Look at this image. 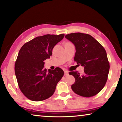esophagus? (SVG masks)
<instances>
[{
	"mask_svg": "<svg viewBox=\"0 0 122 122\" xmlns=\"http://www.w3.org/2000/svg\"><path fill=\"white\" fill-rule=\"evenodd\" d=\"M69 75V73L67 71H65V72H64V75L65 76H68Z\"/></svg>",
	"mask_w": 122,
	"mask_h": 122,
	"instance_id": "34e87169",
	"label": "esophagus"
}]
</instances>
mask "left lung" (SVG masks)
I'll return each instance as SVG.
<instances>
[{
	"instance_id": "obj_1",
	"label": "left lung",
	"mask_w": 122,
	"mask_h": 122,
	"mask_svg": "<svg viewBox=\"0 0 122 122\" xmlns=\"http://www.w3.org/2000/svg\"><path fill=\"white\" fill-rule=\"evenodd\" d=\"M65 38L75 45L74 61L83 66L84 74L69 72L75 82L71 89L78 95L90 97L100 92L106 85L110 65L104 47L90 35L82 33L67 34Z\"/></svg>"
}]
</instances>
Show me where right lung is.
<instances>
[{"instance_id":"obj_1","label":"right lung","mask_w":122,"mask_h":122,"mask_svg":"<svg viewBox=\"0 0 122 122\" xmlns=\"http://www.w3.org/2000/svg\"><path fill=\"white\" fill-rule=\"evenodd\" d=\"M65 34H46L38 36L25 44L16 58L14 71L18 86L29 100L41 101L50 97L57 83L64 75L59 67L44 69V61L50 58L55 45Z\"/></svg>"}]
</instances>
